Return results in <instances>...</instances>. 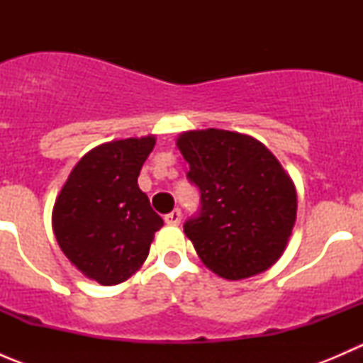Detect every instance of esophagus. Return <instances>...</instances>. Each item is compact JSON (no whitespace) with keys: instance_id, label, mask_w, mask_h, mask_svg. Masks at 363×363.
Here are the masks:
<instances>
[{"instance_id":"1","label":"esophagus","mask_w":363,"mask_h":363,"mask_svg":"<svg viewBox=\"0 0 363 363\" xmlns=\"http://www.w3.org/2000/svg\"><path fill=\"white\" fill-rule=\"evenodd\" d=\"M181 219H182L181 208H174V211L168 212V214L164 216V223H167V225H174V226H177L179 223H181Z\"/></svg>"}]
</instances>
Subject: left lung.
Wrapping results in <instances>:
<instances>
[{
    "label": "left lung",
    "mask_w": 363,
    "mask_h": 363,
    "mask_svg": "<svg viewBox=\"0 0 363 363\" xmlns=\"http://www.w3.org/2000/svg\"><path fill=\"white\" fill-rule=\"evenodd\" d=\"M200 212L184 233L208 270L230 281L272 267L296 219V189L276 156L250 135L195 130L179 135Z\"/></svg>",
    "instance_id": "8db88e82"
}]
</instances>
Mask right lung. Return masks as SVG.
<instances>
[{
    "instance_id": "obj_1",
    "label": "right lung",
    "mask_w": 363,
    "mask_h": 363,
    "mask_svg": "<svg viewBox=\"0 0 363 363\" xmlns=\"http://www.w3.org/2000/svg\"><path fill=\"white\" fill-rule=\"evenodd\" d=\"M155 135L91 149L69 172L52 211L65 256L89 279L112 286L133 276L149 255L163 219L138 188Z\"/></svg>"
}]
</instances>
